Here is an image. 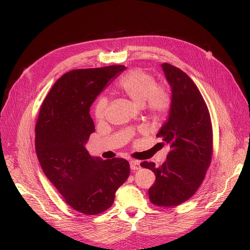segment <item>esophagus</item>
<instances>
[{
	"instance_id": "1",
	"label": "esophagus",
	"mask_w": 250,
	"mask_h": 250,
	"mask_svg": "<svg viewBox=\"0 0 250 250\" xmlns=\"http://www.w3.org/2000/svg\"><path fill=\"white\" fill-rule=\"evenodd\" d=\"M129 165H130V169L131 170H139L141 168L140 162L137 161V160H130L129 161Z\"/></svg>"
}]
</instances>
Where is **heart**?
Here are the masks:
<instances>
[{
	"instance_id": "b5f03b06",
	"label": "heart",
	"mask_w": 250,
	"mask_h": 250,
	"mask_svg": "<svg viewBox=\"0 0 250 250\" xmlns=\"http://www.w3.org/2000/svg\"><path fill=\"white\" fill-rule=\"evenodd\" d=\"M118 90L136 105H144L154 119L163 117L170 109L171 97L166 88L155 84L153 76L141 69L131 70L123 76L118 83ZM106 106L108 100L101 97L95 106V115L98 120L104 118Z\"/></svg>"
}]
</instances>
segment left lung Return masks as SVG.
<instances>
[{"label":"left lung","mask_w":250,"mask_h":250,"mask_svg":"<svg viewBox=\"0 0 250 250\" xmlns=\"http://www.w3.org/2000/svg\"><path fill=\"white\" fill-rule=\"evenodd\" d=\"M161 67L171 87V105L156 136L170 151L159 167L147 161L140 165L156 176L148 190L150 202L172 207L189 200L201 186L211 159L212 129L208 106L192 79L171 64Z\"/></svg>","instance_id":"1"}]
</instances>
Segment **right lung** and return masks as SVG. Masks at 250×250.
Segmentation results:
<instances>
[{
	"mask_svg": "<svg viewBox=\"0 0 250 250\" xmlns=\"http://www.w3.org/2000/svg\"><path fill=\"white\" fill-rule=\"evenodd\" d=\"M125 70L113 65L64 74L43 101L35 125V151L45 176L71 208L85 215L108 209L129 176L125 159L103 160L85 147L95 131L90 106Z\"/></svg>",
	"mask_w": 250,
	"mask_h": 250,
	"instance_id": "1",
	"label": "right lung"
}]
</instances>
